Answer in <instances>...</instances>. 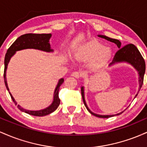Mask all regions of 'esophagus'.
<instances>
[{"mask_svg":"<svg viewBox=\"0 0 147 147\" xmlns=\"http://www.w3.org/2000/svg\"><path fill=\"white\" fill-rule=\"evenodd\" d=\"M71 76L73 77H75V78H79L80 77V73L79 72H72Z\"/></svg>","mask_w":147,"mask_h":147,"instance_id":"obj_1","label":"esophagus"}]
</instances>
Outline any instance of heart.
I'll list each match as a JSON object with an SVG mask.
<instances>
[{
    "label": "heart",
    "instance_id": "b5f03b06",
    "mask_svg": "<svg viewBox=\"0 0 147 147\" xmlns=\"http://www.w3.org/2000/svg\"><path fill=\"white\" fill-rule=\"evenodd\" d=\"M113 55L112 49L105 47L97 40H91L81 45L76 49L74 57L79 61L85 62L91 60L90 65L93 68L103 66L111 59Z\"/></svg>",
    "mask_w": 147,
    "mask_h": 147
}]
</instances>
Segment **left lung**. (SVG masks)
Returning <instances> with one entry per match:
<instances>
[{
  "label": "left lung",
  "mask_w": 147,
  "mask_h": 147,
  "mask_svg": "<svg viewBox=\"0 0 147 147\" xmlns=\"http://www.w3.org/2000/svg\"><path fill=\"white\" fill-rule=\"evenodd\" d=\"M98 36L101 37V38H105L107 41L112 42V43H115V44L117 45V46L118 47V48H119V50L116 52L113 61L109 65V66H112V65L118 63H127L132 65L133 68L138 71V75H139V77H138V79H138V82H139V89H138V93L136 94L134 97V98H136V97H137L138 92H139L142 86L143 81H144V75L145 73V69H146L145 61L144 59H143L142 56L141 55L140 52H139L138 49L133 44H128L122 48V46H121V42L119 41V40L110 38V37L104 36V35L99 34L98 35ZM81 91H82V99H83L84 105H85L86 108L87 110L89 111L90 113L96 116V117L101 118H109L113 117V116L119 115L122 114L124 111H122V112L115 115H99L94 113L93 112H92V111L89 109V108L88 107L86 104V102L85 97H84V86L81 87Z\"/></svg>",
  "instance_id": "left-lung-1"
}]
</instances>
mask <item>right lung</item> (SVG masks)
Listing matches in <instances>:
<instances>
[{"label":"right lung","mask_w":147,"mask_h":147,"mask_svg":"<svg viewBox=\"0 0 147 147\" xmlns=\"http://www.w3.org/2000/svg\"><path fill=\"white\" fill-rule=\"evenodd\" d=\"M51 36V34H23L18 37L7 51L5 57L4 62L5 84L7 89L8 92H9V95L11 96V99H12L13 102H14L16 105H17V102L15 101L12 95L9 92V89L8 88L7 82L6 79L7 68L8 63H9L10 59L16 54V52L19 51V50H25V49H36V50H39L46 52H52L54 51V50L51 48L50 44V39ZM63 78L60 79L59 80L58 84H57V86L55 88V92H54L53 100H52V104L45 109L38 111H30L23 109L20 105H18V109L20 111L31 115L38 116V117L45 116L52 113L56 110L60 104V99L59 97V87L63 83Z\"/></svg>","instance_id":"1"}]
</instances>
